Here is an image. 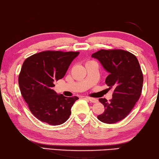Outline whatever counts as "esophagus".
I'll list each match as a JSON object with an SVG mask.
<instances>
[{
	"instance_id": "obj_1",
	"label": "esophagus",
	"mask_w": 159,
	"mask_h": 159,
	"mask_svg": "<svg viewBox=\"0 0 159 159\" xmlns=\"http://www.w3.org/2000/svg\"><path fill=\"white\" fill-rule=\"evenodd\" d=\"M86 99H87L88 101H89L90 102H92V103H97V101H98L97 98H92V97H86Z\"/></svg>"
}]
</instances>
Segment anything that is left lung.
Listing matches in <instances>:
<instances>
[{
	"mask_svg": "<svg viewBox=\"0 0 159 159\" xmlns=\"http://www.w3.org/2000/svg\"><path fill=\"white\" fill-rule=\"evenodd\" d=\"M92 57L98 59L108 72L105 82L109 89H113L110 101L98 99L105 110L97 118L103 123H116L127 116L141 96L143 74L139 61L134 54L121 49H101Z\"/></svg>",
	"mask_w": 159,
	"mask_h": 159,
	"instance_id": "1",
	"label": "left lung"
}]
</instances>
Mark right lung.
<instances>
[{
    "instance_id": "1",
    "label": "right lung",
    "mask_w": 159,
    "mask_h": 159,
    "mask_svg": "<svg viewBox=\"0 0 159 159\" xmlns=\"http://www.w3.org/2000/svg\"><path fill=\"white\" fill-rule=\"evenodd\" d=\"M79 52L46 51L25 60L18 78L21 93L36 118L51 125L64 123L79 98L66 97L52 89L65 76Z\"/></svg>"
}]
</instances>
